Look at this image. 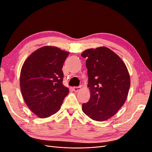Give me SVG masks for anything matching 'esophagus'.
<instances>
[{
    "label": "esophagus",
    "mask_w": 152,
    "mask_h": 152,
    "mask_svg": "<svg viewBox=\"0 0 152 152\" xmlns=\"http://www.w3.org/2000/svg\"><path fill=\"white\" fill-rule=\"evenodd\" d=\"M80 88H81L80 87H73V90L75 92H78L80 90Z\"/></svg>",
    "instance_id": "obj_1"
}]
</instances>
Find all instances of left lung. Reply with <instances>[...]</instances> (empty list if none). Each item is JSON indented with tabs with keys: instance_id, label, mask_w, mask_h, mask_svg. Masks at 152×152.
Returning <instances> with one entry per match:
<instances>
[{
	"instance_id": "left-lung-1",
	"label": "left lung",
	"mask_w": 152,
	"mask_h": 152,
	"mask_svg": "<svg viewBox=\"0 0 152 152\" xmlns=\"http://www.w3.org/2000/svg\"><path fill=\"white\" fill-rule=\"evenodd\" d=\"M90 98L82 111L96 121H107L125 103L131 84L130 75L122 59L106 47L85 50Z\"/></svg>"
}]
</instances>
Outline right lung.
Here are the masks:
<instances>
[{
  "instance_id": "right-lung-1",
  "label": "right lung",
  "mask_w": 152,
  "mask_h": 152,
  "mask_svg": "<svg viewBox=\"0 0 152 152\" xmlns=\"http://www.w3.org/2000/svg\"><path fill=\"white\" fill-rule=\"evenodd\" d=\"M69 52L45 45L32 53L23 65L20 84L26 104L37 116L44 118L60 109L69 93L63 86V63Z\"/></svg>"
}]
</instances>
